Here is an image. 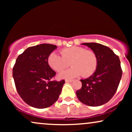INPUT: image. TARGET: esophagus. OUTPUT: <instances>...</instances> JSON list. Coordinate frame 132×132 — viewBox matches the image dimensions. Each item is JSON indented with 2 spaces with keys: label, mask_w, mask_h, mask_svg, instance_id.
Segmentation results:
<instances>
[{
  "label": "esophagus",
  "mask_w": 132,
  "mask_h": 132,
  "mask_svg": "<svg viewBox=\"0 0 132 132\" xmlns=\"http://www.w3.org/2000/svg\"><path fill=\"white\" fill-rule=\"evenodd\" d=\"M72 81H73V80H68V79L65 80V82H68V83H69V82H72Z\"/></svg>",
  "instance_id": "esophagus-1"
}]
</instances>
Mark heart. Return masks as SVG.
I'll list each match as a JSON object with an SVG mask.
<instances>
[{"instance_id": "obj_1", "label": "heart", "mask_w": 132, "mask_h": 132, "mask_svg": "<svg viewBox=\"0 0 132 132\" xmlns=\"http://www.w3.org/2000/svg\"><path fill=\"white\" fill-rule=\"evenodd\" d=\"M60 56L53 52L48 56V63L49 66L57 72L64 70L69 65L72 67L59 74L60 78L70 79L79 76H91L97 66V58L92 51L86 50L81 46H71L61 51Z\"/></svg>"}]
</instances>
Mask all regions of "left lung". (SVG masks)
<instances>
[{"mask_svg": "<svg viewBox=\"0 0 132 132\" xmlns=\"http://www.w3.org/2000/svg\"><path fill=\"white\" fill-rule=\"evenodd\" d=\"M91 49L97 58L96 70L87 79H81L77 90L78 99L92 107L104 105L115 94L122 75L119 56L109 47L97 43H81Z\"/></svg>", "mask_w": 132, "mask_h": 132, "instance_id": "left-lung-1", "label": "left lung"}]
</instances>
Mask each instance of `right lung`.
I'll use <instances>...</instances> for the list:
<instances>
[{
	"instance_id": "right-lung-1",
	"label": "right lung",
	"mask_w": 132,
	"mask_h": 132,
	"mask_svg": "<svg viewBox=\"0 0 132 132\" xmlns=\"http://www.w3.org/2000/svg\"><path fill=\"white\" fill-rule=\"evenodd\" d=\"M57 46L43 43L29 47L16 59L13 78L16 90L27 104L37 109L52 105L58 99L64 80L51 81L56 75L48 57Z\"/></svg>"
}]
</instances>
